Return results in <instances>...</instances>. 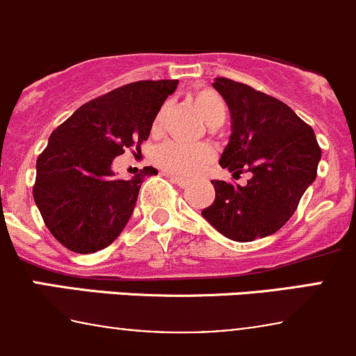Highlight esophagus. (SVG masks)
I'll return each instance as SVG.
<instances>
[{
	"label": "esophagus",
	"mask_w": 356,
	"mask_h": 356,
	"mask_svg": "<svg viewBox=\"0 0 356 356\" xmlns=\"http://www.w3.org/2000/svg\"><path fill=\"white\" fill-rule=\"evenodd\" d=\"M168 177H170V181L174 182V184H177L179 188H186V186L189 184L184 177H179V175H168Z\"/></svg>",
	"instance_id": "obj_1"
}]
</instances>
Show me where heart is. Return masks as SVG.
Instances as JSON below:
<instances>
[{
    "instance_id": "b5f03b06",
    "label": "heart",
    "mask_w": 356,
    "mask_h": 356,
    "mask_svg": "<svg viewBox=\"0 0 356 356\" xmlns=\"http://www.w3.org/2000/svg\"><path fill=\"white\" fill-rule=\"evenodd\" d=\"M191 99L208 125L218 127V125L224 124L225 117H227V105L217 91L210 88H201L195 91ZM165 111H167L165 105L160 106V110L156 111L152 122L153 134H158L161 131ZM213 148L208 145H182L177 141H168L155 149L153 161H155L156 167L168 172V174L181 175V177H195L213 160Z\"/></svg>"
}]
</instances>
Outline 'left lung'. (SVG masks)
<instances>
[{
	"instance_id": "obj_1",
	"label": "left lung",
	"mask_w": 356,
	"mask_h": 356,
	"mask_svg": "<svg viewBox=\"0 0 356 356\" xmlns=\"http://www.w3.org/2000/svg\"><path fill=\"white\" fill-rule=\"evenodd\" d=\"M213 88L227 103L232 134L220 167L246 186L211 181L215 200L201 215L220 234L248 243L277 232L317 177L321 146L314 129L281 99L232 79L217 77Z\"/></svg>"
}]
</instances>
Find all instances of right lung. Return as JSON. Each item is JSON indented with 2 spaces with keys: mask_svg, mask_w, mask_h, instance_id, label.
<instances>
[{
  "mask_svg": "<svg viewBox=\"0 0 356 356\" xmlns=\"http://www.w3.org/2000/svg\"><path fill=\"white\" fill-rule=\"evenodd\" d=\"M177 81H138L84 103L49 136L32 188L46 227L74 253L110 246L131 218L145 167L131 181L115 177L111 161L143 141Z\"/></svg>",
  "mask_w": 356,
  "mask_h": 356,
  "instance_id": "1",
  "label": "right lung"
}]
</instances>
